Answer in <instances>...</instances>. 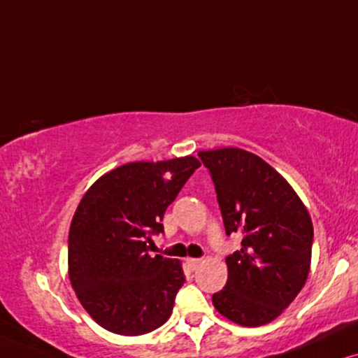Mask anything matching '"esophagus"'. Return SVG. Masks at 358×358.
Listing matches in <instances>:
<instances>
[{
  "label": "esophagus",
  "instance_id": "34e87169",
  "mask_svg": "<svg viewBox=\"0 0 358 358\" xmlns=\"http://www.w3.org/2000/svg\"><path fill=\"white\" fill-rule=\"evenodd\" d=\"M187 265L189 266V270H196L199 265H201V260L199 259H187Z\"/></svg>",
  "mask_w": 358,
  "mask_h": 358
}]
</instances>
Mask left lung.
<instances>
[{
    "label": "left lung",
    "mask_w": 358,
    "mask_h": 358,
    "mask_svg": "<svg viewBox=\"0 0 358 358\" xmlns=\"http://www.w3.org/2000/svg\"><path fill=\"white\" fill-rule=\"evenodd\" d=\"M226 234H241V250L226 259L227 283L213 294L224 317L245 327L273 321L306 283L313 222L289 183L259 155L227 147L203 150Z\"/></svg>",
    "instance_id": "left-lung-1"
}]
</instances>
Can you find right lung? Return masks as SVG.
<instances>
[{"mask_svg":"<svg viewBox=\"0 0 358 358\" xmlns=\"http://www.w3.org/2000/svg\"><path fill=\"white\" fill-rule=\"evenodd\" d=\"M201 165L188 155L132 162L92 185L73 214L69 276L82 306L99 326L141 336L166 322L183 287L180 260L149 255L164 214Z\"/></svg>","mask_w":358,"mask_h":358,"instance_id":"obj_1","label":"right lung"}]
</instances>
